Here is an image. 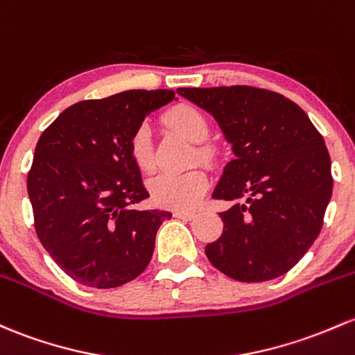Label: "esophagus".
<instances>
[{
    "label": "esophagus",
    "mask_w": 355,
    "mask_h": 355,
    "mask_svg": "<svg viewBox=\"0 0 355 355\" xmlns=\"http://www.w3.org/2000/svg\"><path fill=\"white\" fill-rule=\"evenodd\" d=\"M173 216L175 218H178V219H192L193 216H196V212H192V211H175L173 212Z\"/></svg>",
    "instance_id": "esophagus-1"
}]
</instances>
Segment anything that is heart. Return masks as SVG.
<instances>
[{"label":"heart","instance_id":"obj_1","mask_svg":"<svg viewBox=\"0 0 355 355\" xmlns=\"http://www.w3.org/2000/svg\"><path fill=\"white\" fill-rule=\"evenodd\" d=\"M163 124L182 137L193 143L192 162L214 165L219 158V148L207 141L211 124L197 107L190 103H178L162 115ZM129 155L134 165L143 171H151L156 165L151 132L146 124L134 129L129 139ZM209 178L202 168L196 166L184 173H158L148 182L149 193L158 206L170 209H189L199 202L206 193Z\"/></svg>","mask_w":355,"mask_h":355}]
</instances>
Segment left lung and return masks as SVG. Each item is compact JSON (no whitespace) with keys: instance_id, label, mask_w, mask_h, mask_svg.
I'll use <instances>...</instances> for the list:
<instances>
[{"instance_id":"1","label":"left lung","mask_w":355,"mask_h":355,"mask_svg":"<svg viewBox=\"0 0 355 355\" xmlns=\"http://www.w3.org/2000/svg\"><path fill=\"white\" fill-rule=\"evenodd\" d=\"M177 92L218 121L234 153L212 192L233 206L219 212L225 227L206 246L209 262L240 282L286 274L320 234L330 202L334 178L322 134L300 105L270 89Z\"/></svg>"}]
</instances>
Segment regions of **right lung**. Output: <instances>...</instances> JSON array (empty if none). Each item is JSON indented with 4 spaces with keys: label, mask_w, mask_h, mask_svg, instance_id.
Wrapping results in <instances>:
<instances>
[{
    "label": "right lung",
    "mask_w": 355,
    "mask_h": 355,
    "mask_svg": "<svg viewBox=\"0 0 355 355\" xmlns=\"http://www.w3.org/2000/svg\"><path fill=\"white\" fill-rule=\"evenodd\" d=\"M171 89H129L71 105L42 132L27 190L37 236L80 284L112 289L143 274L156 231L171 214L139 211L148 199L129 155L130 134Z\"/></svg>",
    "instance_id": "add662e5"
}]
</instances>
